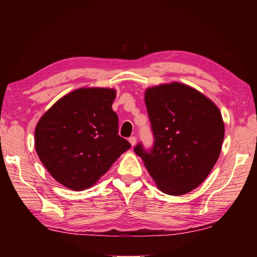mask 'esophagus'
Returning <instances> with one entry per match:
<instances>
[{
    "mask_svg": "<svg viewBox=\"0 0 257 257\" xmlns=\"http://www.w3.org/2000/svg\"><path fill=\"white\" fill-rule=\"evenodd\" d=\"M136 142H137V139H136V137H135V136L129 138V143H130V144H132L133 147H134L135 145H136Z\"/></svg>",
    "mask_w": 257,
    "mask_h": 257,
    "instance_id": "obj_1",
    "label": "esophagus"
}]
</instances>
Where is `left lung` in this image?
I'll return each instance as SVG.
<instances>
[{
  "label": "left lung",
  "mask_w": 257,
  "mask_h": 257,
  "mask_svg": "<svg viewBox=\"0 0 257 257\" xmlns=\"http://www.w3.org/2000/svg\"><path fill=\"white\" fill-rule=\"evenodd\" d=\"M154 146L138 144L134 151L164 194L180 196L202 184L221 153L224 122L221 112L205 95L172 81L145 92Z\"/></svg>",
  "instance_id": "left-lung-1"
}]
</instances>
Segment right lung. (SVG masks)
Returning <instances> with one entry per match:
<instances>
[{
  "mask_svg": "<svg viewBox=\"0 0 257 257\" xmlns=\"http://www.w3.org/2000/svg\"><path fill=\"white\" fill-rule=\"evenodd\" d=\"M113 88L81 87L56 101L35 128V149L46 170L72 190L93 187L132 145L118 135Z\"/></svg>",
  "mask_w": 257,
  "mask_h": 257,
  "instance_id": "obj_1",
  "label": "right lung"
}]
</instances>
